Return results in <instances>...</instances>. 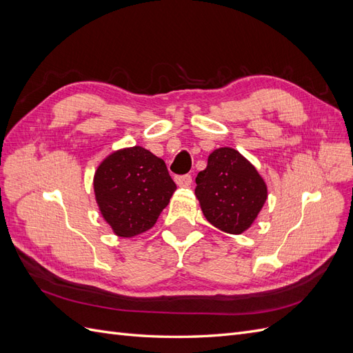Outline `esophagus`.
<instances>
[{
    "mask_svg": "<svg viewBox=\"0 0 353 353\" xmlns=\"http://www.w3.org/2000/svg\"><path fill=\"white\" fill-rule=\"evenodd\" d=\"M191 175H179V176H175V183L176 185L179 187H190L191 185Z\"/></svg>",
    "mask_w": 353,
    "mask_h": 353,
    "instance_id": "34e87169",
    "label": "esophagus"
}]
</instances>
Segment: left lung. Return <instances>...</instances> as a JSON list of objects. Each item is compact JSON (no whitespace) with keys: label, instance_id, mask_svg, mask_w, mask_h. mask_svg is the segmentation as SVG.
<instances>
[{"label":"left lung","instance_id":"1","mask_svg":"<svg viewBox=\"0 0 353 353\" xmlns=\"http://www.w3.org/2000/svg\"><path fill=\"white\" fill-rule=\"evenodd\" d=\"M196 197L213 227L241 234L262 210L268 188L256 168L231 147H221L208 157V166L196 178Z\"/></svg>","mask_w":353,"mask_h":353}]
</instances>
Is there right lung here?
I'll return each instance as SVG.
<instances>
[{"label":"right lung","instance_id":"right-lung-1","mask_svg":"<svg viewBox=\"0 0 353 353\" xmlns=\"http://www.w3.org/2000/svg\"><path fill=\"white\" fill-rule=\"evenodd\" d=\"M92 185L101 216L122 239L153 228L176 190L163 160L140 145L103 159Z\"/></svg>","mask_w":353,"mask_h":353}]
</instances>
